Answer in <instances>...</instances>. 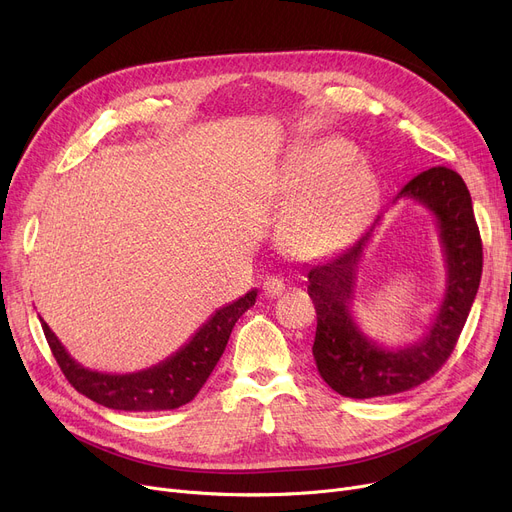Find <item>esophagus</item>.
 Here are the masks:
<instances>
[{"mask_svg": "<svg viewBox=\"0 0 512 512\" xmlns=\"http://www.w3.org/2000/svg\"><path fill=\"white\" fill-rule=\"evenodd\" d=\"M284 288H286V284L278 276H270V278H265V282H263V294H265V297H270V299L280 297Z\"/></svg>", "mask_w": 512, "mask_h": 512, "instance_id": "1", "label": "esophagus"}]
</instances>
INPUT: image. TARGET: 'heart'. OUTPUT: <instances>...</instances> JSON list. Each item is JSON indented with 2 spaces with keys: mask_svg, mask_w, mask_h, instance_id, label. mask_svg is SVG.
<instances>
[{
  "mask_svg": "<svg viewBox=\"0 0 512 512\" xmlns=\"http://www.w3.org/2000/svg\"><path fill=\"white\" fill-rule=\"evenodd\" d=\"M344 139L299 147L282 176L278 240L299 261L328 259L367 230L380 207V180Z\"/></svg>",
  "mask_w": 512,
  "mask_h": 512,
  "instance_id": "1",
  "label": "heart"
}]
</instances>
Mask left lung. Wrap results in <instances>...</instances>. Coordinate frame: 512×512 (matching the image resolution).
Masks as SVG:
<instances>
[{
    "mask_svg": "<svg viewBox=\"0 0 512 512\" xmlns=\"http://www.w3.org/2000/svg\"><path fill=\"white\" fill-rule=\"evenodd\" d=\"M398 199L417 201L434 215L446 270L436 317L419 340L384 346L359 328L353 313L359 267L380 215L351 249L307 272V290L317 311V371L332 390L348 398L390 396L432 378L454 351L479 288L481 238L463 178L444 166L429 168L402 186L394 203Z\"/></svg>",
    "mask_w": 512,
    "mask_h": 512,
    "instance_id": "8db88e82",
    "label": "left lung"
}]
</instances>
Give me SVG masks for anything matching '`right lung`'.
Here are the masks:
<instances>
[{
	"instance_id": "1",
	"label": "right lung",
	"mask_w": 512,
	"mask_h": 512,
	"mask_svg": "<svg viewBox=\"0 0 512 512\" xmlns=\"http://www.w3.org/2000/svg\"><path fill=\"white\" fill-rule=\"evenodd\" d=\"M255 299L257 290H249L245 297L220 307L174 355L134 373H103L83 367L70 357L43 319L41 328L66 380L97 405L132 413L172 411L191 402L203 388L226 351L238 317L255 305Z\"/></svg>"
}]
</instances>
